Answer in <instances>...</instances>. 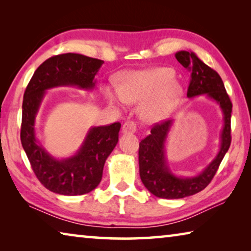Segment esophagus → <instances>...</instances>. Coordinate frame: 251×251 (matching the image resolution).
<instances>
[{"label":"esophagus","mask_w":251,"mask_h":251,"mask_svg":"<svg viewBox=\"0 0 251 251\" xmlns=\"http://www.w3.org/2000/svg\"><path fill=\"white\" fill-rule=\"evenodd\" d=\"M136 129H137V127H136L134 122H126L122 127V131L124 134H134Z\"/></svg>","instance_id":"obj_1"}]
</instances>
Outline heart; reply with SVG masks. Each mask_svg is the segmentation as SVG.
<instances>
[{
    "label": "heart",
    "instance_id": "heart-1",
    "mask_svg": "<svg viewBox=\"0 0 251 251\" xmlns=\"http://www.w3.org/2000/svg\"><path fill=\"white\" fill-rule=\"evenodd\" d=\"M175 72L169 67H154L144 71H130L118 76L116 90L104 87V95L110 104L121 106L139 103L141 116L148 123L165 120L184 94L175 80Z\"/></svg>",
    "mask_w": 251,
    "mask_h": 251
}]
</instances>
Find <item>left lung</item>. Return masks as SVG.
Instances as JSON below:
<instances>
[{
	"instance_id": "8db88e82",
	"label": "left lung",
	"mask_w": 251,
	"mask_h": 251,
	"mask_svg": "<svg viewBox=\"0 0 251 251\" xmlns=\"http://www.w3.org/2000/svg\"><path fill=\"white\" fill-rule=\"evenodd\" d=\"M175 57L192 72L187 91L188 99L206 95L215 101L223 113L224 125L220 134L217 155L207 166L193 176L176 175L168 165L166 142L174 121H167L152 127L151 134L139 143V176L144 186L154 196L165 199H179L201 192L211 181L231 143L230 118L232 104L217 72L206 65L192 50H179Z\"/></svg>"
}]
</instances>
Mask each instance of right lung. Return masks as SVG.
<instances>
[{
  "instance_id": "1",
  "label": "right lung",
  "mask_w": 251,
  "mask_h": 251,
  "mask_svg": "<svg viewBox=\"0 0 251 251\" xmlns=\"http://www.w3.org/2000/svg\"><path fill=\"white\" fill-rule=\"evenodd\" d=\"M103 61L82 54L66 53L46 59L34 72L24 93L21 142L36 177L45 188L65 196L92 192L100 185L107 157L117 145L120 123L93 126L74 155L57 158L42 145L35 120L46 91L55 87H77L93 91L95 76Z\"/></svg>"
}]
</instances>
